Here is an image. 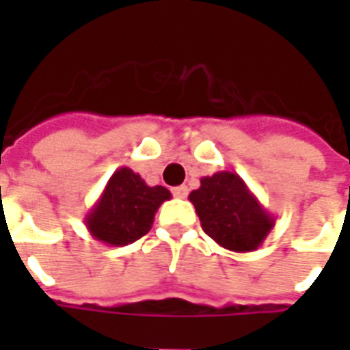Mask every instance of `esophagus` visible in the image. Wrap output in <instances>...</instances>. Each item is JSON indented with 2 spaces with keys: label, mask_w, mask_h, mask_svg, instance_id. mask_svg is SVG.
<instances>
[{
  "label": "esophagus",
  "mask_w": 350,
  "mask_h": 350,
  "mask_svg": "<svg viewBox=\"0 0 350 350\" xmlns=\"http://www.w3.org/2000/svg\"><path fill=\"white\" fill-rule=\"evenodd\" d=\"M187 193H189V189H187L185 185H178V187L172 189V195H174L176 198H185L187 197Z\"/></svg>",
  "instance_id": "esophagus-1"
}]
</instances>
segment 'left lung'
I'll return each mask as SVG.
<instances>
[{"label": "left lung", "instance_id": "1", "mask_svg": "<svg viewBox=\"0 0 350 350\" xmlns=\"http://www.w3.org/2000/svg\"><path fill=\"white\" fill-rule=\"evenodd\" d=\"M189 200L206 234L228 251L258 250L275 225V217L236 172L221 170L204 176L200 187L191 191Z\"/></svg>", "mask_w": 350, "mask_h": 350}]
</instances>
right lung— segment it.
<instances>
[{
	"label": "right lung",
	"mask_w": 350,
	"mask_h": 350,
	"mask_svg": "<svg viewBox=\"0 0 350 350\" xmlns=\"http://www.w3.org/2000/svg\"><path fill=\"white\" fill-rule=\"evenodd\" d=\"M170 197L167 187H150L140 174L122 167L110 176L84 223L95 240L122 247L150 232L155 212Z\"/></svg>",
	"instance_id": "right-lung-1"
}]
</instances>
